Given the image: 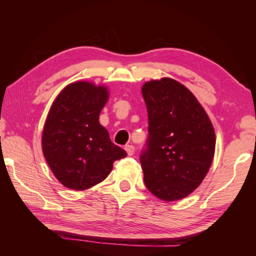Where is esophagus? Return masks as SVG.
<instances>
[{"label": "esophagus", "mask_w": 256, "mask_h": 256, "mask_svg": "<svg viewBox=\"0 0 256 256\" xmlns=\"http://www.w3.org/2000/svg\"><path fill=\"white\" fill-rule=\"evenodd\" d=\"M124 150H125V152H126L128 156H132L134 154V150H135L133 145H126V146H125Z\"/></svg>", "instance_id": "34e87169"}]
</instances>
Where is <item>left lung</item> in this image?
Masks as SVG:
<instances>
[{
  "label": "left lung",
  "instance_id": "left-lung-1",
  "mask_svg": "<svg viewBox=\"0 0 256 256\" xmlns=\"http://www.w3.org/2000/svg\"><path fill=\"white\" fill-rule=\"evenodd\" d=\"M142 94L150 133L140 155L145 186L164 201L186 198L214 160V125L192 92L172 78L146 81Z\"/></svg>",
  "mask_w": 256,
  "mask_h": 256
}]
</instances>
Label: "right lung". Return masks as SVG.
Returning <instances> with one entry per match:
<instances>
[{
  "label": "right lung",
  "instance_id": "right-lung-1",
  "mask_svg": "<svg viewBox=\"0 0 256 256\" xmlns=\"http://www.w3.org/2000/svg\"><path fill=\"white\" fill-rule=\"evenodd\" d=\"M106 86L74 81L59 92L42 128V148L62 186L82 192L104 180L125 150L113 144L99 116L108 100Z\"/></svg>",
  "mask_w": 256,
  "mask_h": 256
}]
</instances>
